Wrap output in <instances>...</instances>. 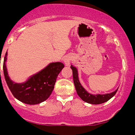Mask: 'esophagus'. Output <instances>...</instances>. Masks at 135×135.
Returning <instances> with one entry per match:
<instances>
[{
    "instance_id": "esophagus-1",
    "label": "esophagus",
    "mask_w": 135,
    "mask_h": 135,
    "mask_svg": "<svg viewBox=\"0 0 135 135\" xmlns=\"http://www.w3.org/2000/svg\"><path fill=\"white\" fill-rule=\"evenodd\" d=\"M63 61L66 66H69L70 63V61H71V57L70 56H66L64 58Z\"/></svg>"
}]
</instances>
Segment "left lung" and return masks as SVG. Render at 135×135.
Masks as SVG:
<instances>
[{"label": "left lung", "mask_w": 135, "mask_h": 135, "mask_svg": "<svg viewBox=\"0 0 135 135\" xmlns=\"http://www.w3.org/2000/svg\"><path fill=\"white\" fill-rule=\"evenodd\" d=\"M70 68L73 70V80H74V86H75L77 94L85 103H89V104H102V103H104L105 102L108 101V100H110L116 93L118 89H117L114 92H112L110 93L102 94V95L101 94L93 95L91 93H89V92L87 91V90H85V88L80 84V80H79L78 73L77 69H76L75 66H73V65H71Z\"/></svg>", "instance_id": "8db88e82"}]
</instances>
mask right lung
Segmentation results:
<instances>
[{
	"mask_svg": "<svg viewBox=\"0 0 135 135\" xmlns=\"http://www.w3.org/2000/svg\"><path fill=\"white\" fill-rule=\"evenodd\" d=\"M8 53L3 63V72L6 84L15 98L27 104H37L48 99L56 82L58 74L64 68L61 62H51L38 73L30 76L23 83H16L10 79L6 67Z\"/></svg>",
	"mask_w": 135,
	"mask_h": 135,
	"instance_id": "right-lung-1",
	"label": "right lung"
}]
</instances>
